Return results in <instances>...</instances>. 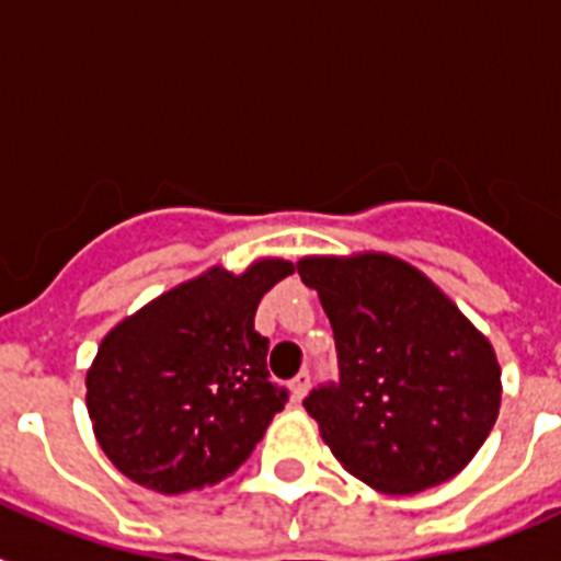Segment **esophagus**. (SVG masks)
Masks as SVG:
<instances>
[{
	"mask_svg": "<svg viewBox=\"0 0 561 561\" xmlns=\"http://www.w3.org/2000/svg\"><path fill=\"white\" fill-rule=\"evenodd\" d=\"M309 385H311V374L309 370H304V374H297L295 379H291V401H304L306 393H309Z\"/></svg>",
	"mask_w": 561,
	"mask_h": 561,
	"instance_id": "34e87169",
	"label": "esophagus"
}]
</instances>
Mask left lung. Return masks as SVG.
Here are the masks:
<instances>
[{
    "label": "left lung",
    "mask_w": 561,
    "mask_h": 561,
    "mask_svg": "<svg viewBox=\"0 0 561 561\" xmlns=\"http://www.w3.org/2000/svg\"><path fill=\"white\" fill-rule=\"evenodd\" d=\"M297 272L331 320L340 385L304 408L342 469L385 494L447 483L500 413L497 354L413 264L388 252L306 255Z\"/></svg>",
    "instance_id": "8db88e82"
}]
</instances>
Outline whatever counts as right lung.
<instances>
[{
  "mask_svg": "<svg viewBox=\"0 0 561 561\" xmlns=\"http://www.w3.org/2000/svg\"><path fill=\"white\" fill-rule=\"evenodd\" d=\"M295 266L257 257L241 275L210 266L153 297L103 336L87 370V410L134 483L180 494L230 478L286 404L255 331L261 297Z\"/></svg>",
  "mask_w": 561,
  "mask_h": 561,
  "instance_id": "add662e5",
  "label": "right lung"
}]
</instances>
